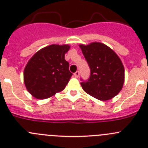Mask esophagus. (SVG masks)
Wrapping results in <instances>:
<instances>
[{"label":"esophagus","mask_w":148,"mask_h":148,"mask_svg":"<svg viewBox=\"0 0 148 148\" xmlns=\"http://www.w3.org/2000/svg\"><path fill=\"white\" fill-rule=\"evenodd\" d=\"M79 75H80V72L79 71H76L74 73V76H75V78H78V77H79Z\"/></svg>","instance_id":"esophagus-1"}]
</instances>
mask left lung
Masks as SVG:
<instances>
[{
	"label": "left lung",
	"instance_id": "8db88e82",
	"mask_svg": "<svg viewBox=\"0 0 148 148\" xmlns=\"http://www.w3.org/2000/svg\"><path fill=\"white\" fill-rule=\"evenodd\" d=\"M90 68L88 81L81 83L83 90L101 101L118 95L125 82V68L118 55L100 42L79 44Z\"/></svg>",
	"mask_w": 148,
	"mask_h": 148
}]
</instances>
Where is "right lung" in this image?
I'll list each match as a JSON object with an SVG mask.
<instances>
[{
  "instance_id": "add662e5",
  "label": "right lung",
  "mask_w": 148,
  "mask_h": 148,
  "mask_svg": "<svg viewBox=\"0 0 148 148\" xmlns=\"http://www.w3.org/2000/svg\"><path fill=\"white\" fill-rule=\"evenodd\" d=\"M68 44H52L40 49L29 60L23 71V82L34 98L46 99L62 91L72 76L64 56Z\"/></svg>"
}]
</instances>
